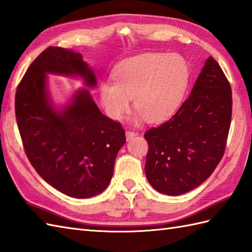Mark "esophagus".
Wrapping results in <instances>:
<instances>
[{"label": "esophagus", "mask_w": 252, "mask_h": 252, "mask_svg": "<svg viewBox=\"0 0 252 252\" xmlns=\"http://www.w3.org/2000/svg\"><path fill=\"white\" fill-rule=\"evenodd\" d=\"M136 135H137V132H135L133 130H126V138L128 139V140H130V139H132Z\"/></svg>", "instance_id": "1"}]
</instances>
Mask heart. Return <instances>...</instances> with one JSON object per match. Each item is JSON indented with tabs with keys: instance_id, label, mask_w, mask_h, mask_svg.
<instances>
[{
	"instance_id": "b5f03b06",
	"label": "heart",
	"mask_w": 252,
	"mask_h": 252,
	"mask_svg": "<svg viewBox=\"0 0 252 252\" xmlns=\"http://www.w3.org/2000/svg\"><path fill=\"white\" fill-rule=\"evenodd\" d=\"M113 82L100 85V99L113 120L133 108L149 123L163 122L176 113L189 81L187 61L179 55L144 54L128 58L112 73Z\"/></svg>"
}]
</instances>
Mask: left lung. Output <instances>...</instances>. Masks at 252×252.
Segmentation results:
<instances>
[{"label":"left lung","mask_w":252,"mask_h":252,"mask_svg":"<svg viewBox=\"0 0 252 252\" xmlns=\"http://www.w3.org/2000/svg\"><path fill=\"white\" fill-rule=\"evenodd\" d=\"M232 104L230 82L210 56L177 113L144 132V170L156 191L176 196L210 177L224 154Z\"/></svg>","instance_id":"obj_1"}]
</instances>
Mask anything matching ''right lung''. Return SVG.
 I'll return each mask as SVG.
<instances>
[{
	"mask_svg": "<svg viewBox=\"0 0 252 252\" xmlns=\"http://www.w3.org/2000/svg\"><path fill=\"white\" fill-rule=\"evenodd\" d=\"M46 73L77 74L87 85L96 84L93 70L79 53L49 46L37 56L15 96L26 155L38 175L61 193L93 197L109 186L117 152L126 141L124 128L100 112L87 91L77 92L63 111L53 109Z\"/></svg>",
	"mask_w": 252,
	"mask_h": 252,
	"instance_id": "1",
	"label": "right lung"
}]
</instances>
